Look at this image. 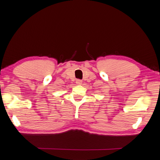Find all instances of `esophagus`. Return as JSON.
Masks as SVG:
<instances>
[{"mask_svg": "<svg viewBox=\"0 0 160 160\" xmlns=\"http://www.w3.org/2000/svg\"><path fill=\"white\" fill-rule=\"evenodd\" d=\"M76 83L77 85H81L82 83V81L80 80V79H77L76 80Z\"/></svg>", "mask_w": 160, "mask_h": 160, "instance_id": "34e87169", "label": "esophagus"}]
</instances>
